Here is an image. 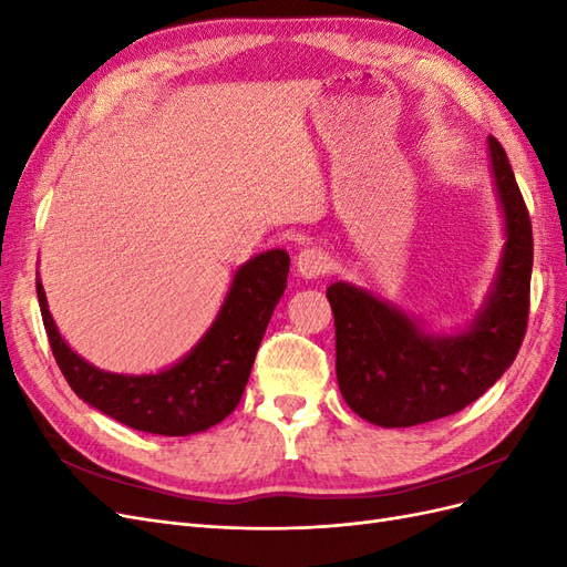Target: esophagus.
Returning a JSON list of instances; mask_svg holds the SVG:
<instances>
[{
    "mask_svg": "<svg viewBox=\"0 0 567 567\" xmlns=\"http://www.w3.org/2000/svg\"><path fill=\"white\" fill-rule=\"evenodd\" d=\"M296 269H298L300 277H305V279L323 277V274L331 269V257L323 248H317V246L302 248L296 257Z\"/></svg>",
    "mask_w": 567,
    "mask_h": 567,
    "instance_id": "1",
    "label": "esophagus"
}]
</instances>
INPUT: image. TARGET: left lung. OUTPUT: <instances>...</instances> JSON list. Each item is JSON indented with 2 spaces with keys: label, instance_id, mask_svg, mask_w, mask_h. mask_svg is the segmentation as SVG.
Wrapping results in <instances>:
<instances>
[{
  "label": "left lung",
  "instance_id": "1",
  "mask_svg": "<svg viewBox=\"0 0 567 567\" xmlns=\"http://www.w3.org/2000/svg\"><path fill=\"white\" fill-rule=\"evenodd\" d=\"M489 163L506 244L485 307L466 331L431 336L419 319L336 281L326 290L336 319V375L348 406L383 427L452 416L487 392L516 359L527 329L532 225L506 151L489 136Z\"/></svg>",
  "mask_w": 567,
  "mask_h": 567
}]
</instances>
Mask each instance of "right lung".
Masks as SVG:
<instances>
[{
  "instance_id": "right-lung-1",
  "label": "right lung",
  "mask_w": 567,
  "mask_h": 567,
  "mask_svg": "<svg viewBox=\"0 0 567 567\" xmlns=\"http://www.w3.org/2000/svg\"><path fill=\"white\" fill-rule=\"evenodd\" d=\"M288 267L290 257L279 248L238 267L225 305L198 346L175 367L146 375L109 373L84 362L61 338L40 279L38 300L51 352L80 400L134 431L179 437L208 431L236 409L286 290Z\"/></svg>"
}]
</instances>
